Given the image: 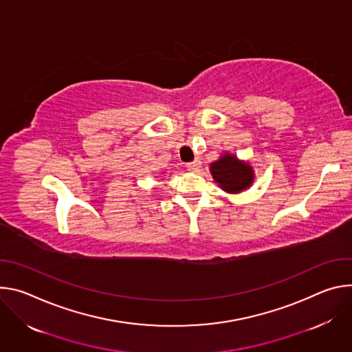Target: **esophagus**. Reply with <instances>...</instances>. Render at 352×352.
<instances>
[{
  "mask_svg": "<svg viewBox=\"0 0 352 352\" xmlns=\"http://www.w3.org/2000/svg\"><path fill=\"white\" fill-rule=\"evenodd\" d=\"M200 166H201L200 160H194L192 162H188V164H187V169H188L190 172H197V170L200 169Z\"/></svg>",
  "mask_w": 352,
  "mask_h": 352,
  "instance_id": "1",
  "label": "esophagus"
}]
</instances>
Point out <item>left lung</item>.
Returning a JSON list of instances; mask_svg holds the SVG:
<instances>
[{"mask_svg":"<svg viewBox=\"0 0 352 352\" xmlns=\"http://www.w3.org/2000/svg\"><path fill=\"white\" fill-rule=\"evenodd\" d=\"M210 173L218 187L229 194L246 191L254 182V169L250 162L229 152L221 153L215 162L210 164Z\"/></svg>","mask_w":352,"mask_h":352,"instance_id":"left-lung-1","label":"left lung"}]
</instances>
